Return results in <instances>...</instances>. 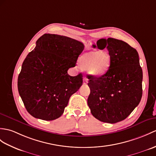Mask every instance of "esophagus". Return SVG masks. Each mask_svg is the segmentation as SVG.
<instances>
[{"mask_svg":"<svg viewBox=\"0 0 156 156\" xmlns=\"http://www.w3.org/2000/svg\"><path fill=\"white\" fill-rule=\"evenodd\" d=\"M87 83H88V79H87L86 77H84V79H83V84H86Z\"/></svg>","mask_w":156,"mask_h":156,"instance_id":"1","label":"esophagus"}]
</instances>
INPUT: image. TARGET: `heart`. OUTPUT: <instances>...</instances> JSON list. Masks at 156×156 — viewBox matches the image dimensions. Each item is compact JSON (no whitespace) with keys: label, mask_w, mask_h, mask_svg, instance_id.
<instances>
[{"label":"heart","mask_w":156,"mask_h":156,"mask_svg":"<svg viewBox=\"0 0 156 156\" xmlns=\"http://www.w3.org/2000/svg\"><path fill=\"white\" fill-rule=\"evenodd\" d=\"M79 64L83 70L94 77H100L106 74L111 65V56L107 51H90L80 56Z\"/></svg>","instance_id":"obj_1"}]
</instances>
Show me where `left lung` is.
Here are the masks:
<instances>
[{
    "instance_id": "1",
    "label": "left lung",
    "mask_w": 156,
    "mask_h": 156,
    "mask_svg": "<svg viewBox=\"0 0 156 156\" xmlns=\"http://www.w3.org/2000/svg\"><path fill=\"white\" fill-rule=\"evenodd\" d=\"M96 44L100 50L107 48L111 65L102 76H88V105L94 117L114 124L125 119L139 104L142 96V69L137 50L128 43L108 38L98 40Z\"/></svg>"
}]
</instances>
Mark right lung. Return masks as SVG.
<instances>
[{
	"mask_svg": "<svg viewBox=\"0 0 156 156\" xmlns=\"http://www.w3.org/2000/svg\"><path fill=\"white\" fill-rule=\"evenodd\" d=\"M24 60L18 90L27 110L43 120L60 117L70 96L82 85V74H68L84 48L83 43L64 36L44 34Z\"/></svg>",
	"mask_w": 156,
	"mask_h": 156,
	"instance_id": "1",
	"label": "right lung"
}]
</instances>
